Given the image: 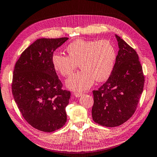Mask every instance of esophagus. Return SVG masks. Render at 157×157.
Masks as SVG:
<instances>
[{
    "instance_id": "1",
    "label": "esophagus",
    "mask_w": 157,
    "mask_h": 157,
    "mask_svg": "<svg viewBox=\"0 0 157 157\" xmlns=\"http://www.w3.org/2000/svg\"><path fill=\"white\" fill-rule=\"evenodd\" d=\"M74 96H75L76 98H79V97L82 95V93H78V92H75L73 93Z\"/></svg>"
}]
</instances>
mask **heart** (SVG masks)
Wrapping results in <instances>:
<instances>
[{
	"instance_id": "heart-1",
	"label": "heart",
	"mask_w": 157,
	"mask_h": 157,
	"mask_svg": "<svg viewBox=\"0 0 157 157\" xmlns=\"http://www.w3.org/2000/svg\"><path fill=\"white\" fill-rule=\"evenodd\" d=\"M67 51L69 56L54 54L53 64L56 70L64 77L72 74L79 64L82 69L71 75L66 82L71 90H86L95 80L104 81L112 73L116 51L108 40L78 39L68 45Z\"/></svg>"
}]
</instances>
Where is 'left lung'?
<instances>
[{"label": "left lung", "mask_w": 157, "mask_h": 157, "mask_svg": "<svg viewBox=\"0 0 157 157\" xmlns=\"http://www.w3.org/2000/svg\"><path fill=\"white\" fill-rule=\"evenodd\" d=\"M119 51L107 81L93 90V121L101 126H120L133 115L143 92L145 78L136 51L115 35Z\"/></svg>", "instance_id": "obj_1"}]
</instances>
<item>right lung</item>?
Wrapping results in <instances>:
<instances>
[{"instance_id":"right-lung-1","label":"right lung","mask_w":157,"mask_h":157,"mask_svg":"<svg viewBox=\"0 0 157 157\" xmlns=\"http://www.w3.org/2000/svg\"><path fill=\"white\" fill-rule=\"evenodd\" d=\"M69 38H40L22 53L13 70L11 89L22 117L31 126L51 132L67 122L70 91L62 88L53 52Z\"/></svg>"}]
</instances>
